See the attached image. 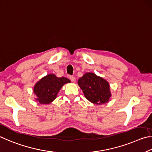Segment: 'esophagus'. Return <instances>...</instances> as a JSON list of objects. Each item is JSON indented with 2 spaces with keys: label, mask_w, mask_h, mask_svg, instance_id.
I'll return each mask as SVG.
<instances>
[{
  "label": "esophagus",
  "mask_w": 152,
  "mask_h": 152,
  "mask_svg": "<svg viewBox=\"0 0 152 152\" xmlns=\"http://www.w3.org/2000/svg\"><path fill=\"white\" fill-rule=\"evenodd\" d=\"M69 79H70L71 81H73V82H75V81H76L75 77H73V76H70V77H69Z\"/></svg>",
  "instance_id": "esophagus-1"
}]
</instances>
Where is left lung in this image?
<instances>
[{
  "label": "left lung",
  "mask_w": 152,
  "mask_h": 152,
  "mask_svg": "<svg viewBox=\"0 0 152 152\" xmlns=\"http://www.w3.org/2000/svg\"><path fill=\"white\" fill-rule=\"evenodd\" d=\"M78 85L85 96L95 104L107 103L111 97L108 82L93 73H87L78 80Z\"/></svg>",
  "instance_id": "left-lung-1"
}]
</instances>
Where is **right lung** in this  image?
Returning <instances> with one entry per match:
<instances>
[{
  "label": "right lung",
  "mask_w": 152,
  "mask_h": 152,
  "mask_svg": "<svg viewBox=\"0 0 152 152\" xmlns=\"http://www.w3.org/2000/svg\"><path fill=\"white\" fill-rule=\"evenodd\" d=\"M70 82L67 78L57 77L53 74L48 75L34 86V94L37 96L36 100L41 104H49L55 99L63 85Z\"/></svg>",
  "instance_id": "right-lung-1"
}]
</instances>
